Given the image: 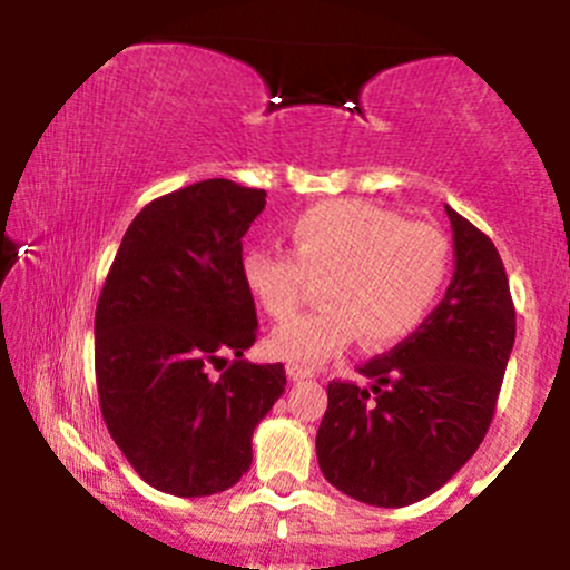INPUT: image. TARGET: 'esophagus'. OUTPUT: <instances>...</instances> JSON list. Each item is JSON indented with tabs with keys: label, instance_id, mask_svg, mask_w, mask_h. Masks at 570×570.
<instances>
[{
	"label": "esophagus",
	"instance_id": "34e87169",
	"mask_svg": "<svg viewBox=\"0 0 570 570\" xmlns=\"http://www.w3.org/2000/svg\"><path fill=\"white\" fill-rule=\"evenodd\" d=\"M286 375H289V381H307V377H313V370L299 367V364H286Z\"/></svg>",
	"mask_w": 570,
	"mask_h": 570
}]
</instances>
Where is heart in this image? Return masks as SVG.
<instances>
[{
    "label": "heart",
    "mask_w": 570,
    "mask_h": 570,
    "mask_svg": "<svg viewBox=\"0 0 570 570\" xmlns=\"http://www.w3.org/2000/svg\"><path fill=\"white\" fill-rule=\"evenodd\" d=\"M294 254L248 248L240 276L273 322H289L324 278L322 307L271 335V351L318 367L364 335L372 348L407 340L426 322L450 273V240L440 227L407 222L367 200L305 208L289 227Z\"/></svg>",
    "instance_id": "obj_1"
}]
</instances>
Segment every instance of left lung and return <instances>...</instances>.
Listing matches in <instances>:
<instances>
[{
    "instance_id": "left-lung-1",
    "label": "left lung",
    "mask_w": 570,
    "mask_h": 570,
    "mask_svg": "<svg viewBox=\"0 0 570 570\" xmlns=\"http://www.w3.org/2000/svg\"><path fill=\"white\" fill-rule=\"evenodd\" d=\"M455 271L444 299L407 340L332 381L316 434L318 466L351 499L410 507L476 453L514 345V303L499 248L453 212Z\"/></svg>"
}]
</instances>
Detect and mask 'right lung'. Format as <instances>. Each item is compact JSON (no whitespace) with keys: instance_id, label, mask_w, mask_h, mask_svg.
<instances>
[{"instance_id":"right-lung-1","label":"right lung","mask_w":570,"mask_h":570,"mask_svg":"<svg viewBox=\"0 0 570 570\" xmlns=\"http://www.w3.org/2000/svg\"><path fill=\"white\" fill-rule=\"evenodd\" d=\"M263 208L265 189L230 179L155 198L128 225L104 281L98 404L136 474L163 493L233 488L252 466L254 429L284 394V364L244 358L257 307L240 276V240Z\"/></svg>"}]
</instances>
